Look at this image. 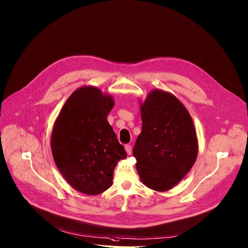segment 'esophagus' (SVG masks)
I'll list each match as a JSON object with an SVG mask.
<instances>
[{"label":"esophagus","mask_w":248,"mask_h":248,"mask_svg":"<svg viewBox=\"0 0 248 248\" xmlns=\"http://www.w3.org/2000/svg\"><path fill=\"white\" fill-rule=\"evenodd\" d=\"M125 150H126L127 154H128V155H130V154H131V152H132V149H131V145H129V144L125 145Z\"/></svg>","instance_id":"1"}]
</instances>
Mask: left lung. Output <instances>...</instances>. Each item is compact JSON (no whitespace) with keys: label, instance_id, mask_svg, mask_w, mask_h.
<instances>
[{"label":"left lung","instance_id":"obj_1","mask_svg":"<svg viewBox=\"0 0 248 248\" xmlns=\"http://www.w3.org/2000/svg\"><path fill=\"white\" fill-rule=\"evenodd\" d=\"M142 132L133 155L142 183L165 192L178 184L194 165L198 140L190 114L173 94L152 90L141 103Z\"/></svg>","mask_w":248,"mask_h":248}]
</instances>
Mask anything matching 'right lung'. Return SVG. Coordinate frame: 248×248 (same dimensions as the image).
Here are the masks:
<instances>
[{"mask_svg": "<svg viewBox=\"0 0 248 248\" xmlns=\"http://www.w3.org/2000/svg\"><path fill=\"white\" fill-rule=\"evenodd\" d=\"M114 104L111 95L83 86L70 95L54 123V161L69 185L81 193L106 191L116 165L127 157L107 121Z\"/></svg>", "mask_w": 248, "mask_h": 248, "instance_id": "obj_1", "label": "right lung"}]
</instances>
